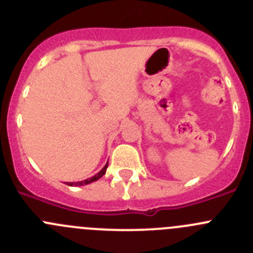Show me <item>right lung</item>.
I'll list each match as a JSON object with an SVG mask.
<instances>
[{
    "label": "right lung",
    "instance_id": "add662e5",
    "mask_svg": "<svg viewBox=\"0 0 253 253\" xmlns=\"http://www.w3.org/2000/svg\"><path fill=\"white\" fill-rule=\"evenodd\" d=\"M108 164H109V162L106 163L105 167H104L103 169H101L100 171L98 172V174L94 175L93 177H89V178H86V180H83V181H77V182H67V185L68 186H83V185H88V183H91V182H94V181L99 180V178H100L101 176L105 175L106 169H108Z\"/></svg>",
    "mask_w": 253,
    "mask_h": 253
}]
</instances>
